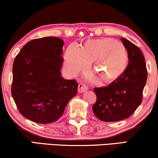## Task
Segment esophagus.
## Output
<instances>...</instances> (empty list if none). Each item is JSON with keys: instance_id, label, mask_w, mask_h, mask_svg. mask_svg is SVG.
Wrapping results in <instances>:
<instances>
[{"instance_id": "1", "label": "esophagus", "mask_w": 158, "mask_h": 158, "mask_svg": "<svg viewBox=\"0 0 158 158\" xmlns=\"http://www.w3.org/2000/svg\"><path fill=\"white\" fill-rule=\"evenodd\" d=\"M88 90V86L85 85V84H83V83H80L78 85V91L80 93H84L85 92L86 90Z\"/></svg>"}]
</instances>
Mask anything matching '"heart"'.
I'll list each match as a JSON object with an SVG mask.
<instances>
[{
	"instance_id": "b5f03b06",
	"label": "heart",
	"mask_w": 158,
	"mask_h": 158,
	"mask_svg": "<svg viewBox=\"0 0 158 158\" xmlns=\"http://www.w3.org/2000/svg\"><path fill=\"white\" fill-rule=\"evenodd\" d=\"M94 62V70L106 83L115 81L126 72L129 56L122 42L111 38L86 41L80 48L70 45L64 54V66L71 76L87 68Z\"/></svg>"
}]
</instances>
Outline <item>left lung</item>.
<instances>
[{"label": "left lung", "instance_id": "obj_1", "mask_svg": "<svg viewBox=\"0 0 158 158\" xmlns=\"http://www.w3.org/2000/svg\"><path fill=\"white\" fill-rule=\"evenodd\" d=\"M121 40L129 56L126 72L106 87L94 89L96 101L93 106V111L103 122H118L132 115L141 104L148 79L146 63L141 50L126 39L121 38Z\"/></svg>", "mask_w": 158, "mask_h": 158}]
</instances>
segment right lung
Wrapping results in <instances>:
<instances>
[{"label": "right lung", "instance_id": "obj_1", "mask_svg": "<svg viewBox=\"0 0 158 158\" xmlns=\"http://www.w3.org/2000/svg\"><path fill=\"white\" fill-rule=\"evenodd\" d=\"M63 45L64 41L55 36L35 39L14 60L13 98L21 115L34 122H56L77 94V81L61 76Z\"/></svg>", "mask_w": 158, "mask_h": 158}]
</instances>
